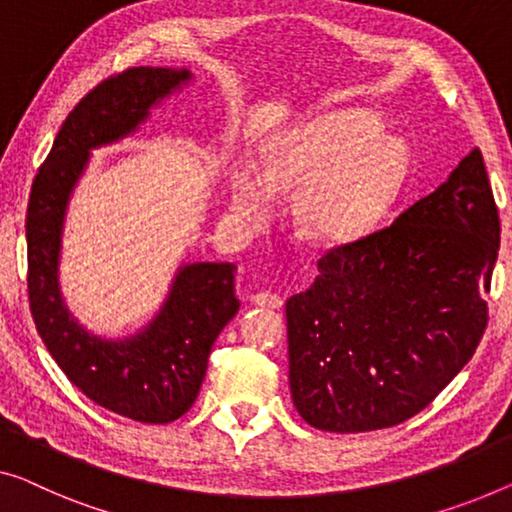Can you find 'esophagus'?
Returning a JSON list of instances; mask_svg holds the SVG:
<instances>
[{
  "instance_id": "obj_1",
  "label": "esophagus",
  "mask_w": 512,
  "mask_h": 512,
  "mask_svg": "<svg viewBox=\"0 0 512 512\" xmlns=\"http://www.w3.org/2000/svg\"><path fill=\"white\" fill-rule=\"evenodd\" d=\"M250 301L259 305V308H280L282 296L273 294V292H257V294H253V299Z\"/></svg>"
}]
</instances>
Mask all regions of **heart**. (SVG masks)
<instances>
[{"label":"heart","instance_id":"heart-1","mask_svg":"<svg viewBox=\"0 0 512 512\" xmlns=\"http://www.w3.org/2000/svg\"><path fill=\"white\" fill-rule=\"evenodd\" d=\"M365 110H340L282 137L266 151L262 177L234 172L232 204L248 223L271 216L276 193L299 188L294 213L310 239L345 243L377 227L409 174V149L381 133Z\"/></svg>","mask_w":512,"mask_h":512}]
</instances>
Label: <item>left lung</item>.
<instances>
[{"instance_id": "1", "label": "left lung", "mask_w": 512, "mask_h": 512, "mask_svg": "<svg viewBox=\"0 0 512 512\" xmlns=\"http://www.w3.org/2000/svg\"><path fill=\"white\" fill-rule=\"evenodd\" d=\"M501 239L483 154L391 225L333 246L287 301L289 388L308 425L370 432L423 411L487 329Z\"/></svg>"}]
</instances>
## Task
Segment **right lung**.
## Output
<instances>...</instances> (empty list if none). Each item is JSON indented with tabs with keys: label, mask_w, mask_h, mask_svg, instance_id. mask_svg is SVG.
I'll return each instance as SVG.
<instances>
[{
	"label": "right lung",
	"mask_w": 512,
	"mask_h": 512,
	"mask_svg": "<svg viewBox=\"0 0 512 512\" xmlns=\"http://www.w3.org/2000/svg\"><path fill=\"white\" fill-rule=\"evenodd\" d=\"M190 71L137 66L96 85L68 112L27 204V294L36 331L71 384L89 400L140 423H170L193 407L218 333L239 312L232 262L188 264L163 310L142 333L119 342L89 335L59 296L64 211L89 149L119 140L147 119Z\"/></svg>",
	"instance_id": "1"
}]
</instances>
